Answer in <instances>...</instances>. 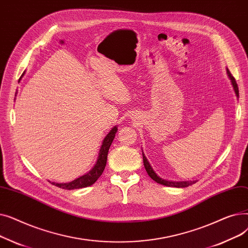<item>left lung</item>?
I'll return each mask as SVG.
<instances>
[{
	"label": "left lung",
	"instance_id": "obj_1",
	"mask_svg": "<svg viewBox=\"0 0 248 248\" xmlns=\"http://www.w3.org/2000/svg\"><path fill=\"white\" fill-rule=\"evenodd\" d=\"M227 74L230 78L231 80V83L233 85V88H234V91H235V94L237 97H239V90H238V85L235 81V78L233 77V75L230 73V71L227 69ZM142 160H144V166H145V169L146 171L148 173V175L155 181L157 182V183L161 184V185H165V186H168V187H177V188H185V187H188L194 183H196V182L193 181V182H186V181H183V182H172V181H167V180H164L162 178H160L157 174H155L153 170V168L151 167L150 163L148 162L146 155H144V153H142Z\"/></svg>",
	"mask_w": 248,
	"mask_h": 248
}]
</instances>
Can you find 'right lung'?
<instances>
[{"label": "right lung", "instance_id": "right-lung-1", "mask_svg": "<svg viewBox=\"0 0 248 248\" xmlns=\"http://www.w3.org/2000/svg\"><path fill=\"white\" fill-rule=\"evenodd\" d=\"M117 132V127L114 126L111 131L108 133V135L104 138L103 142H102V146L100 148L99 151V155H98V159L97 162L95 164V166L91 169V171L80 177L78 178L72 182H69V183H54V182H52V184L65 189V190H74V189H79V188H84V187H88L91 186L93 183L97 181V179L101 176V174L104 171V168H106L107 165V160H108V150L110 148L111 142L114 139V136Z\"/></svg>", "mask_w": 248, "mask_h": 248}]
</instances>
